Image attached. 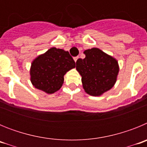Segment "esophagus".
I'll list each match as a JSON object with an SVG mask.
<instances>
[{"instance_id":"obj_1","label":"esophagus","mask_w":147,"mask_h":147,"mask_svg":"<svg viewBox=\"0 0 147 147\" xmlns=\"http://www.w3.org/2000/svg\"><path fill=\"white\" fill-rule=\"evenodd\" d=\"M79 59V57H76L74 58V61H75V62H76V61H77V59Z\"/></svg>"}]
</instances>
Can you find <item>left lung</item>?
Here are the masks:
<instances>
[{"label": "left lung", "instance_id": "obj_1", "mask_svg": "<svg viewBox=\"0 0 147 147\" xmlns=\"http://www.w3.org/2000/svg\"><path fill=\"white\" fill-rule=\"evenodd\" d=\"M85 59L76 61V71L82 76L85 93L100 96L110 90L116 82L119 72L117 59L98 48L84 51Z\"/></svg>", "mask_w": 147, "mask_h": 147}]
</instances>
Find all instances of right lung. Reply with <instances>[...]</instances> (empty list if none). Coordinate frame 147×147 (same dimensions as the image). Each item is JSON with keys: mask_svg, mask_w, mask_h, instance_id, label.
<instances>
[{"mask_svg": "<svg viewBox=\"0 0 147 147\" xmlns=\"http://www.w3.org/2000/svg\"><path fill=\"white\" fill-rule=\"evenodd\" d=\"M75 67V62L68 51L51 48L32 61L30 80L35 88L52 94L62 86L66 73Z\"/></svg>", "mask_w": 147, "mask_h": 147, "instance_id": "right-lung-1", "label": "right lung"}]
</instances>
